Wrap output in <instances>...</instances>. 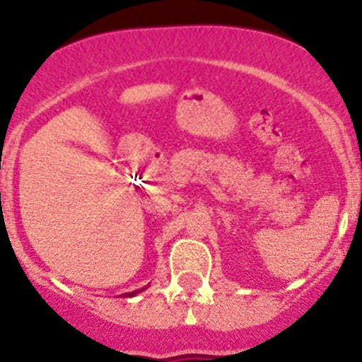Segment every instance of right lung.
Here are the masks:
<instances>
[{
  "mask_svg": "<svg viewBox=\"0 0 362 362\" xmlns=\"http://www.w3.org/2000/svg\"><path fill=\"white\" fill-rule=\"evenodd\" d=\"M141 291H145V289H141ZM141 291H134V293H127V294H122V298H131V296H134L136 293H141Z\"/></svg>",
  "mask_w": 362,
  "mask_h": 362,
  "instance_id": "obj_1",
  "label": "right lung"
}]
</instances>
